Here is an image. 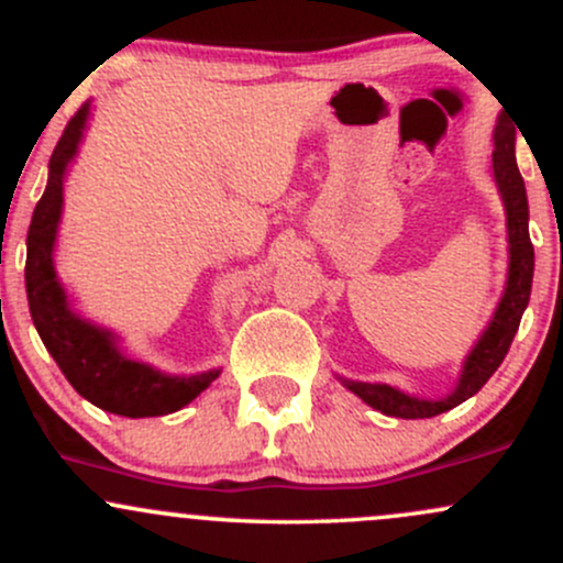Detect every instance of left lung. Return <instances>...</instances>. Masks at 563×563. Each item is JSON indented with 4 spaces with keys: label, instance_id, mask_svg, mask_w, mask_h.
I'll return each instance as SVG.
<instances>
[{
    "label": "left lung",
    "instance_id": "obj_1",
    "mask_svg": "<svg viewBox=\"0 0 563 563\" xmlns=\"http://www.w3.org/2000/svg\"><path fill=\"white\" fill-rule=\"evenodd\" d=\"M516 126L508 119H500L495 126V151H493V169L497 190L503 196L508 217V280L506 294L497 303L493 320H489L487 331L471 349L463 365L461 378H457L455 391L442 399H418L410 394L394 389L386 384H365V380H346L341 384L349 391L357 394L363 402L373 410H380L384 416L394 418H434L439 412H448L455 405L466 402L476 391L487 384L489 376L500 367L506 360L510 341L519 331L521 314H525L529 294H532V273H534V249L529 241V203H527V187L521 179L519 166H516Z\"/></svg>",
    "mask_w": 563,
    "mask_h": 563
}]
</instances>
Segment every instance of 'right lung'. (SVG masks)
I'll return each instance as SVG.
<instances>
[{
    "label": "right lung",
    "instance_id": "1",
    "mask_svg": "<svg viewBox=\"0 0 563 563\" xmlns=\"http://www.w3.org/2000/svg\"><path fill=\"white\" fill-rule=\"evenodd\" d=\"M89 106H81L57 140L49 158L47 190L38 198L31 217L25 241V294L31 318L63 376L84 399L124 418L166 416L209 389L219 371H206L198 376H166L151 365L134 363L119 352L111 331H102L70 312L66 290L55 275L53 249L63 211V177L79 151Z\"/></svg>",
    "mask_w": 563,
    "mask_h": 563
}]
</instances>
